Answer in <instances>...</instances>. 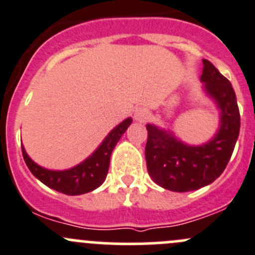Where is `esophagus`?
Instances as JSON below:
<instances>
[{"label": "esophagus", "mask_w": 255, "mask_h": 255, "mask_svg": "<svg viewBox=\"0 0 255 255\" xmlns=\"http://www.w3.org/2000/svg\"><path fill=\"white\" fill-rule=\"evenodd\" d=\"M149 118V112L147 110H137L134 113V120L138 122H144Z\"/></svg>", "instance_id": "esophagus-1"}]
</instances>
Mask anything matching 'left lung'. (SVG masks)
I'll return each instance as SVG.
<instances>
[{
	"label": "left lung",
	"instance_id": "1",
	"mask_svg": "<svg viewBox=\"0 0 255 255\" xmlns=\"http://www.w3.org/2000/svg\"><path fill=\"white\" fill-rule=\"evenodd\" d=\"M201 81L207 95L221 110V125L211 140L188 145L172 132L147 125V169L153 182L173 192H189L213 183L232 157L241 129V115L231 82L203 59Z\"/></svg>",
	"mask_w": 255,
	"mask_h": 255
}]
</instances>
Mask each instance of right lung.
I'll use <instances>...</instances> for the list:
<instances>
[{
  "label": "right lung",
  "instance_id": "1",
  "mask_svg": "<svg viewBox=\"0 0 255 255\" xmlns=\"http://www.w3.org/2000/svg\"><path fill=\"white\" fill-rule=\"evenodd\" d=\"M130 123H132L130 117L121 122L117 127L111 130L110 134L105 138L93 154L70 169L51 170L36 164L28 157L23 145H22V155L32 174L47 187L67 196H80V194L88 193L105 182L113 148L116 147Z\"/></svg>",
  "mask_w": 255,
  "mask_h": 255
}]
</instances>
